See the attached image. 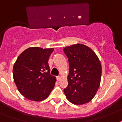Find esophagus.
I'll list each match as a JSON object with an SVG mask.
<instances>
[{
    "label": "esophagus",
    "instance_id": "1",
    "mask_svg": "<svg viewBox=\"0 0 122 122\" xmlns=\"http://www.w3.org/2000/svg\"><path fill=\"white\" fill-rule=\"evenodd\" d=\"M56 80H58V81H60V80H61V77L60 76H56Z\"/></svg>",
    "mask_w": 122,
    "mask_h": 122
}]
</instances>
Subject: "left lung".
I'll return each instance as SVG.
<instances>
[{"label":"left lung","mask_w":122,"mask_h":122,"mask_svg":"<svg viewBox=\"0 0 122 122\" xmlns=\"http://www.w3.org/2000/svg\"><path fill=\"white\" fill-rule=\"evenodd\" d=\"M70 72L68 85L64 89L66 98L75 105H83L93 99L100 86L102 66L92 49L81 44L64 47Z\"/></svg>","instance_id":"1"}]
</instances>
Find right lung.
<instances>
[{"mask_svg":"<svg viewBox=\"0 0 122 122\" xmlns=\"http://www.w3.org/2000/svg\"><path fill=\"white\" fill-rule=\"evenodd\" d=\"M53 50L29 47L17 59L13 67L14 81L19 92L28 100H44L54 87L56 77L50 74L48 64Z\"/></svg>","mask_w":122,"mask_h":122,"instance_id":"add662e5","label":"right lung"}]
</instances>
